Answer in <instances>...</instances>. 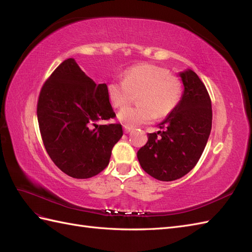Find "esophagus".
<instances>
[{
  "label": "esophagus",
  "instance_id": "1",
  "mask_svg": "<svg viewBox=\"0 0 252 252\" xmlns=\"http://www.w3.org/2000/svg\"><path fill=\"white\" fill-rule=\"evenodd\" d=\"M123 127H124V132H125V133H129V132H130V131L132 130V127L128 126V125H124Z\"/></svg>",
  "mask_w": 252,
  "mask_h": 252
}]
</instances>
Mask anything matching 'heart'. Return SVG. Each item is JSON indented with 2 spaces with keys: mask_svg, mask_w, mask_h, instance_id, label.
Returning a JSON list of instances; mask_svg holds the SVG:
<instances>
[{
  "mask_svg": "<svg viewBox=\"0 0 252 252\" xmlns=\"http://www.w3.org/2000/svg\"><path fill=\"white\" fill-rule=\"evenodd\" d=\"M136 107H127L118 113V119L128 126L146 124L156 117L161 119L177 107L182 95V83L169 71L154 64L132 66L123 80L108 83L107 95L114 108H123L138 94Z\"/></svg>",
  "mask_w": 252,
  "mask_h": 252,
  "instance_id": "b5f03b06",
  "label": "heart"
}]
</instances>
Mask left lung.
Segmentation results:
<instances>
[{
	"mask_svg": "<svg viewBox=\"0 0 252 252\" xmlns=\"http://www.w3.org/2000/svg\"><path fill=\"white\" fill-rule=\"evenodd\" d=\"M179 75L184 90L178 106L158 125L162 131L148 133L136 155L142 168L163 182L178 180L193 168L212 125L211 101L203 82L191 69Z\"/></svg>",
	"mask_w": 252,
	"mask_h": 252,
	"instance_id": "8db88e82",
	"label": "left lung"
}]
</instances>
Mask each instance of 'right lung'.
<instances>
[{"label": "right lung", "mask_w": 252, "mask_h": 252, "mask_svg": "<svg viewBox=\"0 0 252 252\" xmlns=\"http://www.w3.org/2000/svg\"><path fill=\"white\" fill-rule=\"evenodd\" d=\"M36 114L47 154L74 179H89L104 170L123 135L120 124H97L116 116L107 85L90 79L72 58L45 82Z\"/></svg>", "instance_id": "1"}]
</instances>
